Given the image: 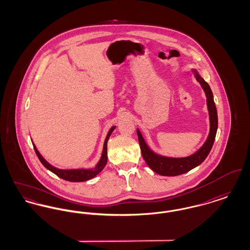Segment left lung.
I'll list each match as a JSON object with an SVG mask.
<instances>
[{
  "label": "left lung",
  "mask_w": 250,
  "mask_h": 250,
  "mask_svg": "<svg viewBox=\"0 0 250 250\" xmlns=\"http://www.w3.org/2000/svg\"><path fill=\"white\" fill-rule=\"evenodd\" d=\"M196 80L200 83L201 86L206 95L207 108L209 112V120H210V131L207 140L203 143L202 147L193 155L186 157H169L164 155H158L153 152L147 143H145L141 131L137 129L139 143L142 150V155L146 164L150 167L152 170L155 173L163 175V176H177L180 174H184L192 168L201 165L204 159L209 155L213 144H214L216 131H217V111L214 104V96L212 90L197 70L192 69Z\"/></svg>",
  "instance_id": "1"
}]
</instances>
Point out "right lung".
<instances>
[{"label": "right lung", "instance_id": "right-lung-1", "mask_svg": "<svg viewBox=\"0 0 250 250\" xmlns=\"http://www.w3.org/2000/svg\"><path fill=\"white\" fill-rule=\"evenodd\" d=\"M115 127L116 126H112L109 129V131L107 132V137H106V140H105V143H104L103 151H102V155H101V157H100V160L97 162V164L93 168H71V169L58 168L56 167L50 165L48 161L38 152L36 145L34 143H33V145H34L35 151H36V155L38 156L39 160L41 161V163L44 165L46 168H48V170H50L51 172L56 174L58 177L63 179L65 181H69V182H84V181H88L90 179L95 177L99 172H101V170L104 168V167L106 166L107 161V141H108L109 136L111 135L112 131L115 129Z\"/></svg>", "mask_w": 250, "mask_h": 250}]
</instances>
